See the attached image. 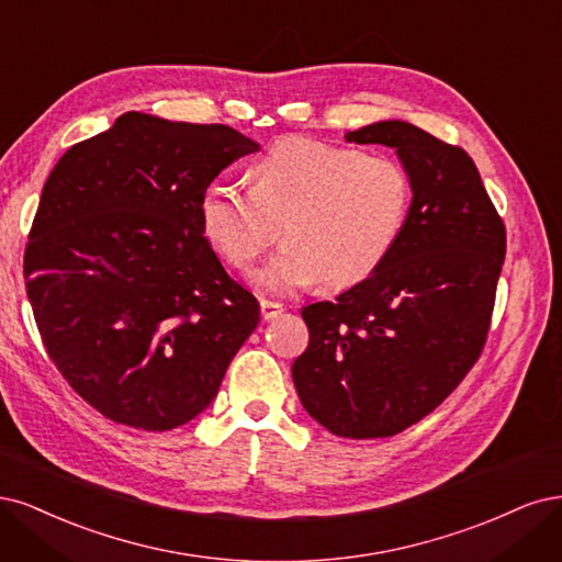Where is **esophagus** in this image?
Masks as SVG:
<instances>
[{"mask_svg":"<svg viewBox=\"0 0 562 562\" xmlns=\"http://www.w3.org/2000/svg\"><path fill=\"white\" fill-rule=\"evenodd\" d=\"M284 313V307H282V303H276V301H261V317L266 319V322H270V319H278L280 315Z\"/></svg>","mask_w":562,"mask_h":562,"instance_id":"1","label":"esophagus"}]
</instances>
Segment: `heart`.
<instances>
[{"mask_svg":"<svg viewBox=\"0 0 562 562\" xmlns=\"http://www.w3.org/2000/svg\"><path fill=\"white\" fill-rule=\"evenodd\" d=\"M251 189L210 182L198 224L231 268L247 273L273 245L284 247L257 276L270 294L322 282L348 289L371 278L402 240L413 182L396 158L311 137L273 144L249 170Z\"/></svg>","mask_w":562,"mask_h":562,"instance_id":"obj_1","label":"heart"}]
</instances>
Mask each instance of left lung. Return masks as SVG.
Returning <instances> with one entry per match:
<instances>
[{
	"label": "left lung",
	"mask_w": 562,
	"mask_h": 562,
	"mask_svg": "<svg viewBox=\"0 0 562 562\" xmlns=\"http://www.w3.org/2000/svg\"><path fill=\"white\" fill-rule=\"evenodd\" d=\"M396 149L413 182L402 240L371 278L305 305L292 375L303 408L336 437H394L420 423L479 361L506 231L472 156L406 121L346 135Z\"/></svg>",
	"instance_id": "obj_1"
}]
</instances>
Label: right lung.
<instances>
[{
    "label": "right lung",
    "instance_id": "right-lung-1",
    "mask_svg": "<svg viewBox=\"0 0 562 562\" xmlns=\"http://www.w3.org/2000/svg\"><path fill=\"white\" fill-rule=\"evenodd\" d=\"M259 144L222 123L128 112L69 147L25 247L53 364L104 418L166 431L203 413L259 324L198 224V198Z\"/></svg>",
    "mask_w": 562,
    "mask_h": 562
}]
</instances>
